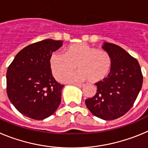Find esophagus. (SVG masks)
Instances as JSON below:
<instances>
[{"label": "esophagus", "mask_w": 148, "mask_h": 148, "mask_svg": "<svg viewBox=\"0 0 148 148\" xmlns=\"http://www.w3.org/2000/svg\"><path fill=\"white\" fill-rule=\"evenodd\" d=\"M74 85L77 86V87H83L84 86V84H75Z\"/></svg>", "instance_id": "34e87169"}]
</instances>
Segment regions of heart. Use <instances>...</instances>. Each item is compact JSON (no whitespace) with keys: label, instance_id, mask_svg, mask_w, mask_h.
Instances as JSON below:
<instances>
[{"label":"heart","instance_id":"b5f03b06","mask_svg":"<svg viewBox=\"0 0 148 148\" xmlns=\"http://www.w3.org/2000/svg\"><path fill=\"white\" fill-rule=\"evenodd\" d=\"M49 66L57 80H61L74 72L79 71L64 79V82H82L88 79L95 83L104 80L112 67V58L108 52L86 44L70 46L65 54L54 52L49 58Z\"/></svg>","mask_w":148,"mask_h":148}]
</instances>
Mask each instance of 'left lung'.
I'll return each instance as SVG.
<instances>
[{
	"label": "left lung",
	"instance_id": "left-lung-1",
	"mask_svg": "<svg viewBox=\"0 0 148 148\" xmlns=\"http://www.w3.org/2000/svg\"><path fill=\"white\" fill-rule=\"evenodd\" d=\"M112 58V67L108 77L97 82V92L85 100L89 110L104 120L119 118L135 102L143 82L138 61L121 47L104 42L101 47Z\"/></svg>",
	"mask_w": 148,
	"mask_h": 148
}]
</instances>
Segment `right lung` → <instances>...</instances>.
<instances>
[{"instance_id": "1", "label": "right lung", "mask_w": 148, "mask_h": 148, "mask_svg": "<svg viewBox=\"0 0 148 148\" xmlns=\"http://www.w3.org/2000/svg\"><path fill=\"white\" fill-rule=\"evenodd\" d=\"M62 45V40L53 39L30 44L16 55L8 67V97L23 116L43 120L58 109L64 85L53 76L49 58Z\"/></svg>"}]
</instances>
